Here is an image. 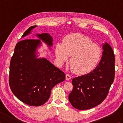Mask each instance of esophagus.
<instances>
[{"label":"esophagus","mask_w":123,"mask_h":123,"mask_svg":"<svg viewBox=\"0 0 123 123\" xmlns=\"http://www.w3.org/2000/svg\"><path fill=\"white\" fill-rule=\"evenodd\" d=\"M71 75H70V74H67L66 75V79L67 80H69L71 79Z\"/></svg>","instance_id":"34e87169"}]
</instances>
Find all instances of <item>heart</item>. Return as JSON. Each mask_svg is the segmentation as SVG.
Here are the masks:
<instances>
[{"mask_svg":"<svg viewBox=\"0 0 123 123\" xmlns=\"http://www.w3.org/2000/svg\"><path fill=\"white\" fill-rule=\"evenodd\" d=\"M55 55L60 64L67 62L71 56L70 63L73 71L83 75L96 67L101 57V49L88 36L74 33L66 36L63 43L56 44Z\"/></svg>","mask_w":123,"mask_h":123,"instance_id":"1","label":"heart"}]
</instances>
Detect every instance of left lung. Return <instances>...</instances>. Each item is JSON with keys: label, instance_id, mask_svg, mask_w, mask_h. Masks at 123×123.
<instances>
[{"label": "left lung", "instance_id": "left-lung-1", "mask_svg": "<svg viewBox=\"0 0 123 123\" xmlns=\"http://www.w3.org/2000/svg\"><path fill=\"white\" fill-rule=\"evenodd\" d=\"M103 49L101 59L96 68L72 80L74 87L69 95V100L79 110H87L101 104L114 82L115 59L113 50L107 42L103 44Z\"/></svg>", "mask_w": 123, "mask_h": 123}]
</instances>
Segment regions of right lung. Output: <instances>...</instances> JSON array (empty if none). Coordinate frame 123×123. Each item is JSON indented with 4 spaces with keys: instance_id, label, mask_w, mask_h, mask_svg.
<instances>
[{
    "instance_id": "obj_1",
    "label": "right lung",
    "mask_w": 123,
    "mask_h": 123,
    "mask_svg": "<svg viewBox=\"0 0 123 123\" xmlns=\"http://www.w3.org/2000/svg\"><path fill=\"white\" fill-rule=\"evenodd\" d=\"M37 26L28 28L22 37L31 34ZM39 40L26 39L18 42L10 60L9 83L14 95L28 105L40 106L48 100L54 86L65 80L64 73L45 58H37L41 41L49 49L53 38L49 33L35 34Z\"/></svg>"
}]
</instances>
